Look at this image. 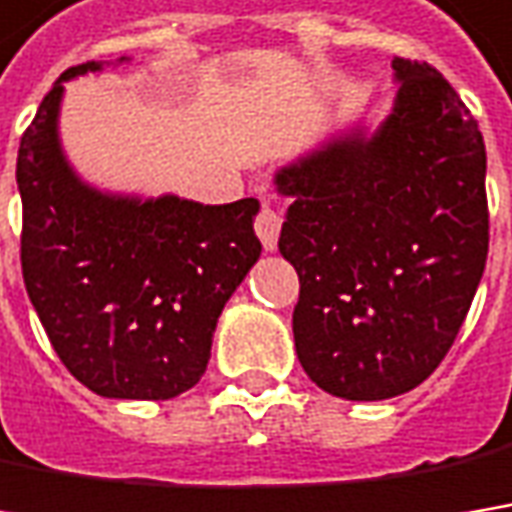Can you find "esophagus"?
<instances>
[{
    "label": "esophagus",
    "instance_id": "esophagus-1",
    "mask_svg": "<svg viewBox=\"0 0 512 512\" xmlns=\"http://www.w3.org/2000/svg\"><path fill=\"white\" fill-rule=\"evenodd\" d=\"M255 231H257V237H260V243H263V249H266V252H272V249L278 246V234H281V214H278V211H275L269 202H263V208H260V214H257Z\"/></svg>",
    "mask_w": 512,
    "mask_h": 512
}]
</instances>
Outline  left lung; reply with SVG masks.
Segmentation results:
<instances>
[{"label":"left lung","mask_w":512,"mask_h":512,"mask_svg":"<svg viewBox=\"0 0 512 512\" xmlns=\"http://www.w3.org/2000/svg\"><path fill=\"white\" fill-rule=\"evenodd\" d=\"M374 133L350 130L275 173L292 199L278 249L298 272V362L342 400L417 388L449 353L481 284L490 214L478 121L429 63Z\"/></svg>","instance_id":"1"}]
</instances>
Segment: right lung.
Segmentation results:
<instances>
[{
    "label": "right lung",
    "instance_id": "obj_1",
    "mask_svg": "<svg viewBox=\"0 0 512 512\" xmlns=\"http://www.w3.org/2000/svg\"><path fill=\"white\" fill-rule=\"evenodd\" d=\"M101 69L95 60L66 69L22 133V278L77 382L112 400H170L202 379L217 318L260 257V202L86 185L63 156L57 118L63 80Z\"/></svg>",
    "mask_w": 512,
    "mask_h": 512
}]
</instances>
